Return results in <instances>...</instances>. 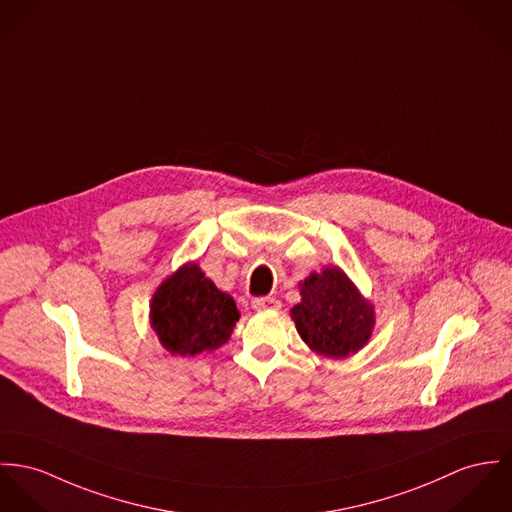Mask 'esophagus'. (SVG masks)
<instances>
[{"instance_id":"obj_1","label":"esophagus","mask_w":512,"mask_h":512,"mask_svg":"<svg viewBox=\"0 0 512 512\" xmlns=\"http://www.w3.org/2000/svg\"><path fill=\"white\" fill-rule=\"evenodd\" d=\"M251 306H253V310H257V312H276V310H280V302L273 298V296H263V298H255L253 302H251Z\"/></svg>"}]
</instances>
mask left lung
<instances>
[{"mask_svg":"<svg viewBox=\"0 0 512 512\" xmlns=\"http://www.w3.org/2000/svg\"><path fill=\"white\" fill-rule=\"evenodd\" d=\"M302 300L290 315L304 343L317 354L345 358L360 351L374 329V306L339 267L300 282Z\"/></svg>","mask_w":512,"mask_h":512,"instance_id":"8db88e82","label":"left lung"}]
</instances>
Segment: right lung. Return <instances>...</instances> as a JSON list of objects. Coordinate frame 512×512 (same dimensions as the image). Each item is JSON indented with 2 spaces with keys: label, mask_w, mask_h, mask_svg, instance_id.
Returning a JSON list of instances; mask_svg holds the SVG:
<instances>
[{
  "label": "right lung",
  "mask_w": 512,
  "mask_h": 512,
  "mask_svg": "<svg viewBox=\"0 0 512 512\" xmlns=\"http://www.w3.org/2000/svg\"><path fill=\"white\" fill-rule=\"evenodd\" d=\"M237 319L234 298L218 290L197 263H187L165 278L150 306V321L161 347L179 356L222 347Z\"/></svg>",
  "instance_id": "right-lung-1"
}]
</instances>
